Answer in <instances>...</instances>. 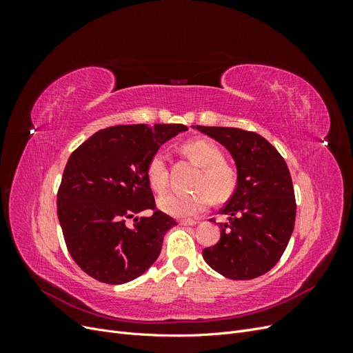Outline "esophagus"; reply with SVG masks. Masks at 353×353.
I'll return each mask as SVG.
<instances>
[{
    "label": "esophagus",
    "mask_w": 353,
    "mask_h": 353,
    "mask_svg": "<svg viewBox=\"0 0 353 353\" xmlns=\"http://www.w3.org/2000/svg\"><path fill=\"white\" fill-rule=\"evenodd\" d=\"M197 223V221H194V219H183V221H179V225H183V227H194Z\"/></svg>",
    "instance_id": "obj_1"
}]
</instances>
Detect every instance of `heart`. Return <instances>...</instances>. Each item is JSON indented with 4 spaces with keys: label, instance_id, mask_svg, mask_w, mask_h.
I'll return each instance as SVG.
<instances>
[{
    "label": "heart",
    "instance_id": "b5f03b06",
    "mask_svg": "<svg viewBox=\"0 0 353 353\" xmlns=\"http://www.w3.org/2000/svg\"><path fill=\"white\" fill-rule=\"evenodd\" d=\"M183 152L191 162L201 168V175L197 181V188L201 191L193 194L168 193L157 200L160 210L175 218H191L201 213L209 206L210 197L225 200L236 187V172L223 162L221 148L208 140H193L183 145ZM147 179L150 187L162 193L168 185L166 154L156 152L147 163ZM206 189V192H203Z\"/></svg>",
    "mask_w": 353,
    "mask_h": 353
}]
</instances>
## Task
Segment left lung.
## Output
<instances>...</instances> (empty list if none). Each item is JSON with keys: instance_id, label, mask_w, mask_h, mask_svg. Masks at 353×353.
I'll use <instances>...</instances> for the list:
<instances>
[{"instance_id": "1", "label": "left lung", "mask_w": 353, "mask_h": 353, "mask_svg": "<svg viewBox=\"0 0 353 353\" xmlns=\"http://www.w3.org/2000/svg\"><path fill=\"white\" fill-rule=\"evenodd\" d=\"M227 148L237 168V187L221 210V239L203 259L231 280H252L274 268L292 237L294 190L284 159L256 132L223 126H193Z\"/></svg>"}]
</instances>
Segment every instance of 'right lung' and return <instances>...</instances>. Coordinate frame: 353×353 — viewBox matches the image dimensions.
Segmentation results:
<instances>
[{
  "label": "right lung",
  "instance_id": "obj_1",
  "mask_svg": "<svg viewBox=\"0 0 353 353\" xmlns=\"http://www.w3.org/2000/svg\"><path fill=\"white\" fill-rule=\"evenodd\" d=\"M185 125H117L91 135L63 172L57 215L73 261L92 279L125 284L159 258L174 218L156 209L147 179L150 157ZM152 208V217L137 219ZM134 225L128 228L125 219Z\"/></svg>",
  "mask_w": 353,
  "mask_h": 353
}]
</instances>
